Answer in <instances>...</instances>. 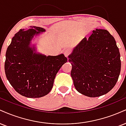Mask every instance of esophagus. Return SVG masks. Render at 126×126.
Instances as JSON below:
<instances>
[{"instance_id":"1","label":"esophagus","mask_w":126,"mask_h":126,"mask_svg":"<svg viewBox=\"0 0 126 126\" xmlns=\"http://www.w3.org/2000/svg\"><path fill=\"white\" fill-rule=\"evenodd\" d=\"M63 54H64V55L66 57H68V56L70 54V51L68 49H65L63 50Z\"/></svg>"}]
</instances>
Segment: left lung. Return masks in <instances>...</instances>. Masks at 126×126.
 <instances>
[{
	"label": "left lung",
	"mask_w": 126,
	"mask_h": 126,
	"mask_svg": "<svg viewBox=\"0 0 126 126\" xmlns=\"http://www.w3.org/2000/svg\"><path fill=\"white\" fill-rule=\"evenodd\" d=\"M71 76L80 93L99 97L116 85L121 70L120 54L113 36L106 30L96 29L84 37L69 56Z\"/></svg>",
	"instance_id": "left-lung-1"
}]
</instances>
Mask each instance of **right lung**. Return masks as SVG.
Instances as JSON below:
<instances>
[{"instance_id":"right-lung-1","label":"right lung","mask_w":126,"mask_h":126,"mask_svg":"<svg viewBox=\"0 0 126 126\" xmlns=\"http://www.w3.org/2000/svg\"><path fill=\"white\" fill-rule=\"evenodd\" d=\"M45 31L36 26L20 29L7 48L4 63L6 78L15 90L26 97L39 98L47 94L57 73L67 61L63 54L46 56L36 53L34 48L29 46L33 36Z\"/></svg>"}]
</instances>
